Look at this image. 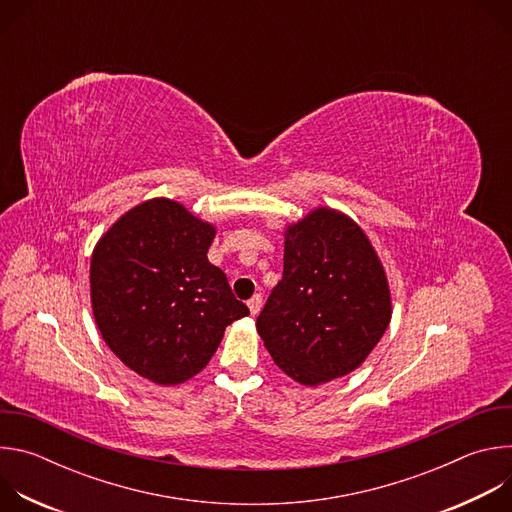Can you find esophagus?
<instances>
[{"label": "esophagus", "mask_w": 512, "mask_h": 512, "mask_svg": "<svg viewBox=\"0 0 512 512\" xmlns=\"http://www.w3.org/2000/svg\"><path fill=\"white\" fill-rule=\"evenodd\" d=\"M247 306H249L251 316H257L259 310H261V306H263V296H261V294H255V296L247 302Z\"/></svg>", "instance_id": "1"}]
</instances>
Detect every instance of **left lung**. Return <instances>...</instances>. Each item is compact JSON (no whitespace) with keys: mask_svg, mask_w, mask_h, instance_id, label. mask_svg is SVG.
Listing matches in <instances>:
<instances>
[{"mask_svg":"<svg viewBox=\"0 0 512 512\" xmlns=\"http://www.w3.org/2000/svg\"><path fill=\"white\" fill-rule=\"evenodd\" d=\"M391 320V294L367 235L318 208L285 231L283 275L257 318L273 362L302 385L348 375Z\"/></svg>","mask_w":512,"mask_h":512,"instance_id":"1","label":"left lung"}]
</instances>
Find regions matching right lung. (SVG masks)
I'll return each instance as SVG.
<instances>
[{"instance_id":"right-lung-1","label":"right lung","mask_w":512,"mask_h":512,"mask_svg":"<svg viewBox=\"0 0 512 512\" xmlns=\"http://www.w3.org/2000/svg\"><path fill=\"white\" fill-rule=\"evenodd\" d=\"M214 227L154 198L103 235L91 259V302L107 346L139 377L178 385L200 373L225 328L247 316L206 257Z\"/></svg>"}]
</instances>
